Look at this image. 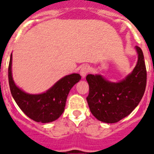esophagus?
<instances>
[{
  "label": "esophagus",
  "mask_w": 154,
  "mask_h": 154,
  "mask_svg": "<svg viewBox=\"0 0 154 154\" xmlns=\"http://www.w3.org/2000/svg\"><path fill=\"white\" fill-rule=\"evenodd\" d=\"M89 72H90V67H89V65H83V66L81 68L80 74H81V75L84 78Z\"/></svg>",
  "instance_id": "esophagus-1"
}]
</instances>
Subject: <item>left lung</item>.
I'll list each match as a JSON object with an SVG mask.
<instances>
[{
    "label": "left lung",
    "mask_w": 154,
    "mask_h": 154,
    "mask_svg": "<svg viewBox=\"0 0 154 154\" xmlns=\"http://www.w3.org/2000/svg\"><path fill=\"white\" fill-rule=\"evenodd\" d=\"M138 61L129 75L111 82L100 75H88L89 92L86 99L92 115L99 121L114 123L130 115L138 106L146 85V69L143 51L136 46Z\"/></svg>",
    "instance_id": "8db88e82"
}]
</instances>
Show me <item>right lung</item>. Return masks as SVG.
I'll return each instance as SVG.
<instances>
[{"mask_svg":"<svg viewBox=\"0 0 154 154\" xmlns=\"http://www.w3.org/2000/svg\"><path fill=\"white\" fill-rule=\"evenodd\" d=\"M12 55L8 66V81L11 92L19 108L30 119L39 123H50L58 119L65 110V103L70 89L81 76L71 74L61 79L46 92L31 95L23 92L14 82L11 74Z\"/></svg>","mask_w":154,"mask_h":154,"instance_id":"right-lung-1","label":"right lung"}]
</instances>
